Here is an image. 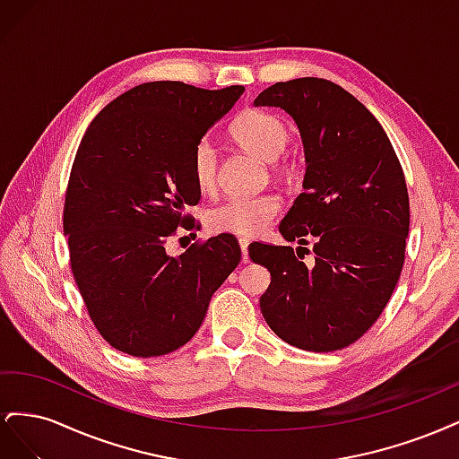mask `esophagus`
Segmentation results:
<instances>
[{
    "mask_svg": "<svg viewBox=\"0 0 459 459\" xmlns=\"http://www.w3.org/2000/svg\"><path fill=\"white\" fill-rule=\"evenodd\" d=\"M239 247H241V256H243V262L247 264V262H248V239H239Z\"/></svg>",
    "mask_w": 459,
    "mask_h": 459,
    "instance_id": "esophagus-1",
    "label": "esophagus"
}]
</instances>
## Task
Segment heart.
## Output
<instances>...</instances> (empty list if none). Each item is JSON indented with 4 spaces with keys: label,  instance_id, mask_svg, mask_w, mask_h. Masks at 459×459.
Returning <instances> with one entry per match:
<instances>
[{
    "label": "heart",
    "instance_id": "heart-1",
    "mask_svg": "<svg viewBox=\"0 0 459 459\" xmlns=\"http://www.w3.org/2000/svg\"><path fill=\"white\" fill-rule=\"evenodd\" d=\"M231 135L247 151L264 160H275L289 143V126L281 117L268 110L248 108L231 124ZM191 170L201 189H212L218 172V151L214 143L203 137L191 151ZM281 211V199L275 193H262L255 197H230L212 206L208 224L214 231H226L253 238L266 230Z\"/></svg>",
    "mask_w": 459,
    "mask_h": 459
}]
</instances>
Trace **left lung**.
Wrapping results in <instances>:
<instances>
[{
	"instance_id": "8db88e82",
	"label": "left lung",
	"mask_w": 459,
	"mask_h": 459,
	"mask_svg": "<svg viewBox=\"0 0 459 459\" xmlns=\"http://www.w3.org/2000/svg\"><path fill=\"white\" fill-rule=\"evenodd\" d=\"M256 107H281L302 135L304 191L283 218L287 241L248 245L270 270L260 297L270 329L302 351L333 352L377 322L406 258L410 199L394 147L369 110L324 78L264 90ZM313 253L307 264L303 255Z\"/></svg>"
}]
</instances>
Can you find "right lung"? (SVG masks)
<instances>
[{"label":"right lung","instance_id":"1","mask_svg":"<svg viewBox=\"0 0 459 459\" xmlns=\"http://www.w3.org/2000/svg\"><path fill=\"white\" fill-rule=\"evenodd\" d=\"M243 91L147 82L110 101L82 137L63 230L91 322L124 354L152 358L184 346L238 268L241 247L231 233L193 243L178 258L166 243L178 228H195L186 214L201 199L193 147Z\"/></svg>","mask_w":459,"mask_h":459}]
</instances>
